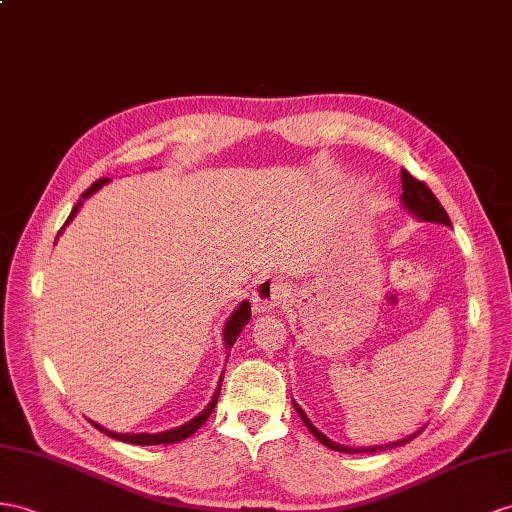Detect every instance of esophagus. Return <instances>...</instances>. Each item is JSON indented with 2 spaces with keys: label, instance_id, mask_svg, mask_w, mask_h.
Wrapping results in <instances>:
<instances>
[{
  "label": "esophagus",
  "instance_id": "34e87169",
  "mask_svg": "<svg viewBox=\"0 0 512 512\" xmlns=\"http://www.w3.org/2000/svg\"><path fill=\"white\" fill-rule=\"evenodd\" d=\"M290 296V285L281 279H264L259 281L253 292V309L255 313H266L277 309Z\"/></svg>",
  "mask_w": 512,
  "mask_h": 512
}]
</instances>
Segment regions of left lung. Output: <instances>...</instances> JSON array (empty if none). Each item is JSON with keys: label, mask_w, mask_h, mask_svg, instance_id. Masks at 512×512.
Wrapping results in <instances>:
<instances>
[{"label": "left lung", "mask_w": 512, "mask_h": 512, "mask_svg": "<svg viewBox=\"0 0 512 512\" xmlns=\"http://www.w3.org/2000/svg\"><path fill=\"white\" fill-rule=\"evenodd\" d=\"M402 190H404V192H402V203H404V207L409 209V212H413L417 218L428 220V222H441V225H448V227L452 225L448 212H445L437 196L432 194V190L426 186L424 181H419L417 177H413V175L409 173V170H404V168H402ZM294 409L298 411V415H300V419H303V422H305V426L313 432V437H316L322 445H326V448H331V450H337V452H348V454H357V452H383V450H387V448H396V445L409 443L411 439H415V437L419 435V432H422V430H417L415 435L406 437V439H400V441H393V443H389V445H376V448L352 450V448H344V445L333 443L331 439H326V437L322 435V432L309 422L307 413H305L303 409H300V406H298L296 402H294Z\"/></svg>", "instance_id": "8db88e82"}]
</instances>
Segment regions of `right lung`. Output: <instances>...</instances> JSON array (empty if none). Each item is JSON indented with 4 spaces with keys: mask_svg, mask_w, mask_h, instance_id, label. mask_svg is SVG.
Returning a JSON list of instances; mask_svg holds the SVG:
<instances>
[{
    "mask_svg": "<svg viewBox=\"0 0 512 512\" xmlns=\"http://www.w3.org/2000/svg\"><path fill=\"white\" fill-rule=\"evenodd\" d=\"M108 181V177H101V179H97L93 186H90L88 190H84L82 192V199H88L90 194L93 192H97L103 183ZM80 205H82V201H77L75 203V207L71 209V216L67 218V222H64V227L69 225V222L73 220V216L77 214V209H80ZM62 231V229H60ZM251 320V305H248V300H244V303L233 311V316L227 320V324H225V344H227V348H231L233 344H235V339H238V335H240V331L244 329V324ZM220 385H222V376H220V383H218V389H216V393H214V398H212V402H209L207 406H205V411L203 413H199L196 415L194 419H190L188 424H183V426H179V428H173V430H166V432H157V435H147V432H142V435H121V432H112V430H108V428H103V426H99V424H95V422H90L93 424L97 430H101V432H106L108 437H112V439H119V441H125V443H136V445H160V443H177V441H183V439H188L190 435H194L196 430H199L205 422H207V417L212 415V411H214V406H216V402H218V396H220Z\"/></svg>",
    "mask_w": 512,
    "mask_h": 512,
    "instance_id": "obj_1",
    "label": "right lung"
}]
</instances>
